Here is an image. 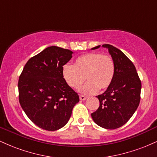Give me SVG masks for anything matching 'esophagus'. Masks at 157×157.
I'll return each mask as SVG.
<instances>
[{
	"label": "esophagus",
	"mask_w": 157,
	"mask_h": 157,
	"mask_svg": "<svg viewBox=\"0 0 157 157\" xmlns=\"http://www.w3.org/2000/svg\"><path fill=\"white\" fill-rule=\"evenodd\" d=\"M87 99V97L83 96V95H80V100H85Z\"/></svg>",
	"instance_id": "34e87169"
}]
</instances>
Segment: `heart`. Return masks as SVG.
<instances>
[{"label":"heart","instance_id":"b5f03b06","mask_svg":"<svg viewBox=\"0 0 157 157\" xmlns=\"http://www.w3.org/2000/svg\"><path fill=\"white\" fill-rule=\"evenodd\" d=\"M63 77L72 89H78L84 82H88L80 88L84 94H92L99 89L105 90L111 86L115 74V65L109 55L90 52L78 57L73 65L65 64Z\"/></svg>","mask_w":157,"mask_h":157}]
</instances>
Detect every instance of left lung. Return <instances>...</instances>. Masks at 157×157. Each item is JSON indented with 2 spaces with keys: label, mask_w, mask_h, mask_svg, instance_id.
<instances>
[{
  "label": "left lung",
  "mask_w": 157,
  "mask_h": 157,
  "mask_svg": "<svg viewBox=\"0 0 157 157\" xmlns=\"http://www.w3.org/2000/svg\"><path fill=\"white\" fill-rule=\"evenodd\" d=\"M102 46L109 49L112 57L115 74L111 86L103 94L97 96L100 106L91 113V117L100 127L116 129L125 125L138 108L142 84L134 63L123 52L109 44Z\"/></svg>",
  "instance_id": "1"
}]
</instances>
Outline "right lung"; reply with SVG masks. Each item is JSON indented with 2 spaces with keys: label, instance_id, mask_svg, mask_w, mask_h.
<instances>
[{
  "label": "right lung",
  "instance_id": "1",
  "mask_svg": "<svg viewBox=\"0 0 157 157\" xmlns=\"http://www.w3.org/2000/svg\"><path fill=\"white\" fill-rule=\"evenodd\" d=\"M72 54L49 46L27 61L19 77L20 104L29 120L44 130L63 127L80 100L63 77V67Z\"/></svg>",
  "mask_w": 157,
  "mask_h": 157
}]
</instances>
